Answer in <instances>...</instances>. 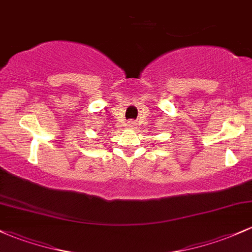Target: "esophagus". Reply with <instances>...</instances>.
Returning a JSON list of instances; mask_svg holds the SVG:
<instances>
[{"label":"esophagus","instance_id":"34e87169","mask_svg":"<svg viewBox=\"0 0 252 252\" xmlns=\"http://www.w3.org/2000/svg\"><path fill=\"white\" fill-rule=\"evenodd\" d=\"M126 126H128L129 129H134L135 126H136V123H135L134 121H129L128 124H126Z\"/></svg>","mask_w":252,"mask_h":252}]
</instances>
